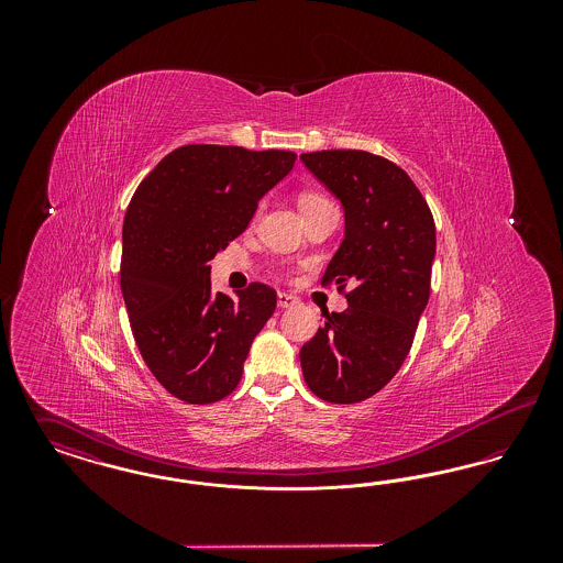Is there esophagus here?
Here are the masks:
<instances>
[{"label": "esophagus", "mask_w": 563, "mask_h": 563, "mask_svg": "<svg viewBox=\"0 0 563 563\" xmlns=\"http://www.w3.org/2000/svg\"><path fill=\"white\" fill-rule=\"evenodd\" d=\"M297 303V297L291 294H278V308H291Z\"/></svg>", "instance_id": "esophagus-1"}]
</instances>
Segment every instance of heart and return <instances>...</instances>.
<instances>
[{
  "label": "heart",
  "instance_id": "obj_1",
  "mask_svg": "<svg viewBox=\"0 0 563 563\" xmlns=\"http://www.w3.org/2000/svg\"><path fill=\"white\" fill-rule=\"evenodd\" d=\"M329 200L321 196V194H314V191H303L301 196H299V209H301V213L303 211H308V209H314V207H321V205H327Z\"/></svg>",
  "mask_w": 563,
  "mask_h": 563
}]
</instances>
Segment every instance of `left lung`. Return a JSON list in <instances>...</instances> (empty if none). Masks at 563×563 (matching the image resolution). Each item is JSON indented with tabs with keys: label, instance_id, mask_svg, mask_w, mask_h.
I'll return each mask as SVG.
<instances>
[{
	"label": "left lung",
	"instance_id": "1",
	"mask_svg": "<svg viewBox=\"0 0 563 563\" xmlns=\"http://www.w3.org/2000/svg\"><path fill=\"white\" fill-rule=\"evenodd\" d=\"M299 161L344 207V241L322 285L352 287L344 312L299 350L308 388L329 402L365 401L401 369L429 303L437 249L429 205L395 162L361 150H322Z\"/></svg>",
	"mask_w": 563,
	"mask_h": 563
}]
</instances>
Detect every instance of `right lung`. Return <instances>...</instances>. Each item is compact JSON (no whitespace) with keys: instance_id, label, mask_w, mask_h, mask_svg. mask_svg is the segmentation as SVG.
Segmentation results:
<instances>
[{"instance_id":"obj_1","label":"right lung","mask_w":563,"mask_h":563,"mask_svg":"<svg viewBox=\"0 0 563 563\" xmlns=\"http://www.w3.org/2000/svg\"><path fill=\"white\" fill-rule=\"evenodd\" d=\"M295 158L285 150L184 145L134 191L122 228L120 287L145 365L181 401L228 397L274 314L276 291L264 283H251L236 299L213 295L209 262L246 230Z\"/></svg>"}]
</instances>
